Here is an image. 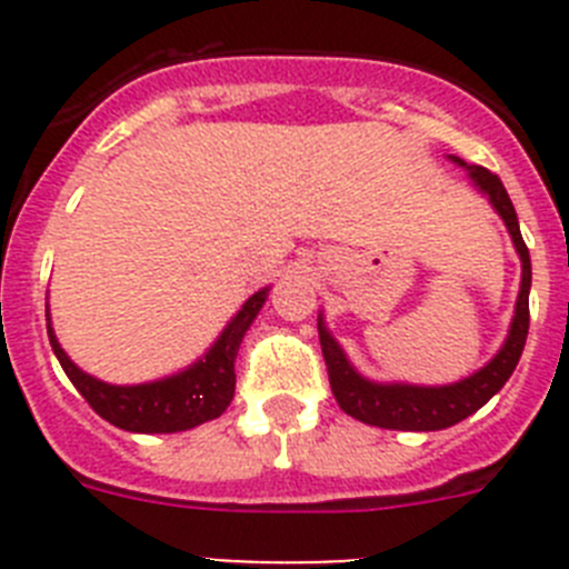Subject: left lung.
<instances>
[{"label":"left lung","instance_id":"obj_1","mask_svg":"<svg viewBox=\"0 0 569 569\" xmlns=\"http://www.w3.org/2000/svg\"><path fill=\"white\" fill-rule=\"evenodd\" d=\"M467 170H470L472 182L490 196L492 208L499 210V216L505 219L507 230H510L512 241H516V250L521 256V290L519 301H516L510 336H507L505 347H501L499 356L490 365L481 367L479 373L459 381V385H373V381L361 379L353 367L347 365L341 347L336 345L333 336L321 328L319 321V341L321 353H325V365H328L330 390H333L341 410L347 416H353V419L365 421V425L385 427V430H445V427H453L461 419L476 413L479 407H485L492 396L499 393L505 381L512 376V370H516V365H519L521 350H525L527 341V330H530V250H527L525 239H521L516 208H512L510 196H507L499 176L490 173L487 168H479V164H472Z\"/></svg>","mask_w":569,"mask_h":569}]
</instances>
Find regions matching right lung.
<instances>
[{
  "instance_id": "obj_1",
  "label": "right lung",
  "mask_w": 569,
  "mask_h": 569,
  "mask_svg": "<svg viewBox=\"0 0 569 569\" xmlns=\"http://www.w3.org/2000/svg\"><path fill=\"white\" fill-rule=\"evenodd\" d=\"M264 296H268V290H259L241 305L222 339L216 341L213 350L199 365L173 376V379L153 381V385L113 387L82 373L64 356L57 336L48 328L50 347H53V353H57L59 365L73 381V387L104 421L130 430V433H179V430H190L196 425L219 419L233 401L236 353H239L241 336L264 305Z\"/></svg>"
}]
</instances>
